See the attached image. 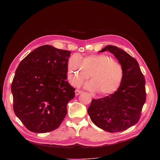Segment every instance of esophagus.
<instances>
[{"instance_id":"1","label":"esophagus","mask_w":160,"mask_h":160,"mask_svg":"<svg viewBox=\"0 0 160 160\" xmlns=\"http://www.w3.org/2000/svg\"><path fill=\"white\" fill-rule=\"evenodd\" d=\"M83 92L82 90H75V95L76 96H78L79 94H80L81 93H82Z\"/></svg>"}]
</instances>
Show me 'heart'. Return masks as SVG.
Instances as JSON below:
<instances>
[{
    "mask_svg": "<svg viewBox=\"0 0 160 160\" xmlns=\"http://www.w3.org/2000/svg\"><path fill=\"white\" fill-rule=\"evenodd\" d=\"M68 77L73 85H78L90 77L92 80L85 87L98 91L100 96L111 94L119 88L124 77L122 65L104 55L90 56L81 58L72 56L67 64Z\"/></svg>",
    "mask_w": 160,
    "mask_h": 160,
    "instance_id": "heart-1",
    "label": "heart"
}]
</instances>
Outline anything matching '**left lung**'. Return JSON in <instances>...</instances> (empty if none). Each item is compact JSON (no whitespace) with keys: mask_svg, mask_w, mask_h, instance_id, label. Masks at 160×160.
I'll list each match as a JSON object with an SVG mask.
<instances>
[{"mask_svg":"<svg viewBox=\"0 0 160 160\" xmlns=\"http://www.w3.org/2000/svg\"><path fill=\"white\" fill-rule=\"evenodd\" d=\"M106 51L122 65L123 80L115 92L98 99H93L87 112L99 128L108 132H120L139 122L146 102V81L135 59L114 45H107L99 52Z\"/></svg>","mask_w":160,"mask_h":160,"instance_id":"obj_1","label":"left lung"}]
</instances>
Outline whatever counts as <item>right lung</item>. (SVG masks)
Masks as SVG:
<instances>
[{
	"label": "right lung",
	"instance_id": "right-lung-1",
	"mask_svg": "<svg viewBox=\"0 0 160 160\" xmlns=\"http://www.w3.org/2000/svg\"><path fill=\"white\" fill-rule=\"evenodd\" d=\"M70 54L44 45L19 64L11 85L13 109L30 131L54 130L65 118L67 104L75 95V89L66 80Z\"/></svg>",
	"mask_w": 160,
	"mask_h": 160
}]
</instances>
